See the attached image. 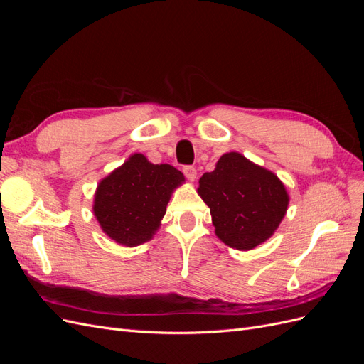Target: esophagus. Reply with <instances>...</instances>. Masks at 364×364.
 <instances>
[{
	"label": "esophagus",
	"instance_id": "obj_1",
	"mask_svg": "<svg viewBox=\"0 0 364 364\" xmlns=\"http://www.w3.org/2000/svg\"><path fill=\"white\" fill-rule=\"evenodd\" d=\"M183 174L190 182H194L197 179V170L194 167H190V165L188 167H183Z\"/></svg>",
	"mask_w": 364,
	"mask_h": 364
}]
</instances>
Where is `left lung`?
<instances>
[{"label":"left lung","mask_w":364,"mask_h":364,"mask_svg":"<svg viewBox=\"0 0 364 364\" xmlns=\"http://www.w3.org/2000/svg\"><path fill=\"white\" fill-rule=\"evenodd\" d=\"M197 193L209 206L215 235L237 250L255 249L267 241L290 202L277 174L238 151L225 153L214 171L202 176Z\"/></svg>","instance_id":"left-lung-1"}]
</instances>
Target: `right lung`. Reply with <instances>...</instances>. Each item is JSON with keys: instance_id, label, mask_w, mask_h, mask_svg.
<instances>
[{"instance_id": "right-lung-1", "label": "right lung", "mask_w": 364, "mask_h": 364, "mask_svg": "<svg viewBox=\"0 0 364 364\" xmlns=\"http://www.w3.org/2000/svg\"><path fill=\"white\" fill-rule=\"evenodd\" d=\"M185 182L168 164H151L141 153L98 182L92 211L103 232L115 243L135 247L158 232L173 191Z\"/></svg>"}]
</instances>
